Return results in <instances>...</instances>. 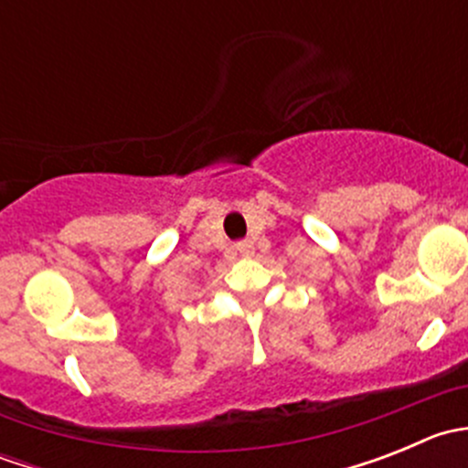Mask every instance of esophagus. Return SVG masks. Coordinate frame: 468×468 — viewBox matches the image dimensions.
<instances>
[{"mask_svg": "<svg viewBox=\"0 0 468 468\" xmlns=\"http://www.w3.org/2000/svg\"><path fill=\"white\" fill-rule=\"evenodd\" d=\"M238 251L242 253V256H251V253H253V244L249 242V239H244V242L238 244Z\"/></svg>", "mask_w": 468, "mask_h": 468, "instance_id": "esophagus-1", "label": "esophagus"}]
</instances>
